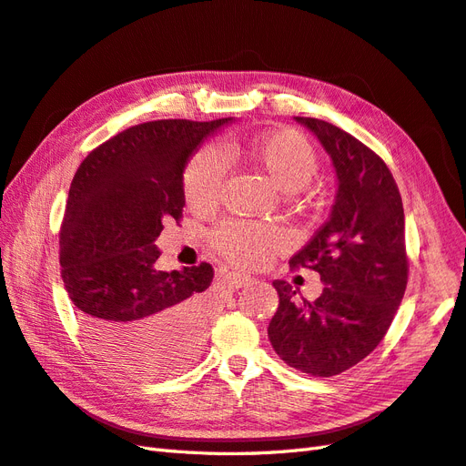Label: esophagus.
I'll return each instance as SVG.
<instances>
[{"label":"esophagus","mask_w":466,"mask_h":466,"mask_svg":"<svg viewBox=\"0 0 466 466\" xmlns=\"http://www.w3.org/2000/svg\"><path fill=\"white\" fill-rule=\"evenodd\" d=\"M228 279L230 283L234 285V288H246V285H249L254 281L252 276H246V273H240V271H230L228 273Z\"/></svg>","instance_id":"34e87169"}]
</instances>
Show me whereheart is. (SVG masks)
Segmentation results:
<instances>
[{"label": "heart", "mask_w": 466, "mask_h": 466, "mask_svg": "<svg viewBox=\"0 0 466 466\" xmlns=\"http://www.w3.org/2000/svg\"><path fill=\"white\" fill-rule=\"evenodd\" d=\"M224 147L228 151L236 147V143L226 141ZM248 155L285 193L303 188L319 169L315 147L293 129H278L256 137L249 143ZM224 178L226 159L217 147L193 155L183 175L188 205L197 210L212 208L220 198ZM281 242L283 238L278 228L248 220H226L210 234L212 248L238 266L261 264Z\"/></svg>", "instance_id": "b5f03b06"}]
</instances>
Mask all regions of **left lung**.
Returning a JSON list of instances; mask_svg holds the SVG:
<instances>
[{"label":"left lung","instance_id":"8db88e82","mask_svg":"<svg viewBox=\"0 0 466 466\" xmlns=\"http://www.w3.org/2000/svg\"><path fill=\"white\" fill-rule=\"evenodd\" d=\"M295 119L323 143L339 190L329 220L289 259L293 269H315L325 289L315 301H295L288 281H273L279 307L268 337L285 364L329 378L378 347L403 299L410 273L403 205L380 155L325 119Z\"/></svg>","mask_w":466,"mask_h":466}]
</instances>
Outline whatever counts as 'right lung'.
<instances>
[{
    "mask_svg": "<svg viewBox=\"0 0 466 466\" xmlns=\"http://www.w3.org/2000/svg\"><path fill=\"white\" fill-rule=\"evenodd\" d=\"M228 122L131 126L92 149L70 183L58 234L65 289L94 350L129 374H173L205 342L214 269H155V240L183 217L188 157Z\"/></svg>",
    "mask_w": 466,
    "mask_h": 466,
    "instance_id": "right-lung-1",
    "label": "right lung"
}]
</instances>
